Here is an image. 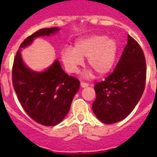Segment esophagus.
<instances>
[{"label": "esophagus", "mask_w": 157, "mask_h": 157, "mask_svg": "<svg viewBox=\"0 0 157 157\" xmlns=\"http://www.w3.org/2000/svg\"><path fill=\"white\" fill-rule=\"evenodd\" d=\"M80 85H81V87H82V88H84V87H87L89 86L88 83L86 82H81V83H80Z\"/></svg>", "instance_id": "esophagus-1"}]
</instances>
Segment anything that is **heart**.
Masks as SVG:
<instances>
[{
	"instance_id": "b5f03b06",
	"label": "heart",
	"mask_w": 157,
	"mask_h": 157,
	"mask_svg": "<svg viewBox=\"0 0 157 157\" xmlns=\"http://www.w3.org/2000/svg\"><path fill=\"white\" fill-rule=\"evenodd\" d=\"M118 45L115 39L105 35H92L81 38L75 44L74 48H64L61 59L69 72L77 71L87 58V64L98 75H105L111 71L116 62Z\"/></svg>"
}]
</instances>
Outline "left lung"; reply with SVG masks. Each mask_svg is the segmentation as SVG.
I'll use <instances>...</instances> for the list:
<instances>
[{
	"label": "left lung",
	"instance_id": "obj_1",
	"mask_svg": "<svg viewBox=\"0 0 157 157\" xmlns=\"http://www.w3.org/2000/svg\"><path fill=\"white\" fill-rule=\"evenodd\" d=\"M127 44L112 74L94 85L96 99L92 109L106 124L125 119L141 99L145 87L146 63L137 41L128 35Z\"/></svg>",
	"mask_w": 157,
	"mask_h": 157
}]
</instances>
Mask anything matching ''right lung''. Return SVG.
<instances>
[{
	"label": "right lung",
	"instance_id": "add662e5",
	"mask_svg": "<svg viewBox=\"0 0 157 157\" xmlns=\"http://www.w3.org/2000/svg\"><path fill=\"white\" fill-rule=\"evenodd\" d=\"M56 27L41 29L23 41L14 58L12 84L27 114L37 123L51 127L59 123L69 112L72 100L79 89V80L66 74L58 60L43 72L30 70L20 54L36 37L49 36Z\"/></svg>",
	"mask_w": 157,
	"mask_h": 157
}]
</instances>
